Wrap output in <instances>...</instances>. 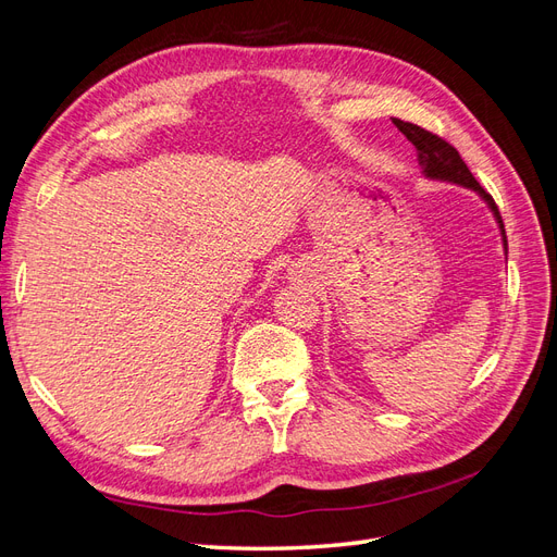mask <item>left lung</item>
Listing matches in <instances>:
<instances>
[{
    "label": "left lung",
    "instance_id": "left-lung-1",
    "mask_svg": "<svg viewBox=\"0 0 557 557\" xmlns=\"http://www.w3.org/2000/svg\"><path fill=\"white\" fill-rule=\"evenodd\" d=\"M393 123L397 125V129L404 134V137H407L416 146L418 162H420V166H423V174L428 178H440V181H448V183H458V185H465V188H471V190L481 195V199L485 201V205L491 207L495 221L499 223L504 250H507V232H504V223H502V215H499V209L495 205V199L481 188L479 181L474 178V174L469 172V166L460 158L458 148L450 146L446 139H442L440 134H434V132L420 127V125L404 123V121H399V117H393Z\"/></svg>",
    "mask_w": 557,
    "mask_h": 557
}]
</instances>
